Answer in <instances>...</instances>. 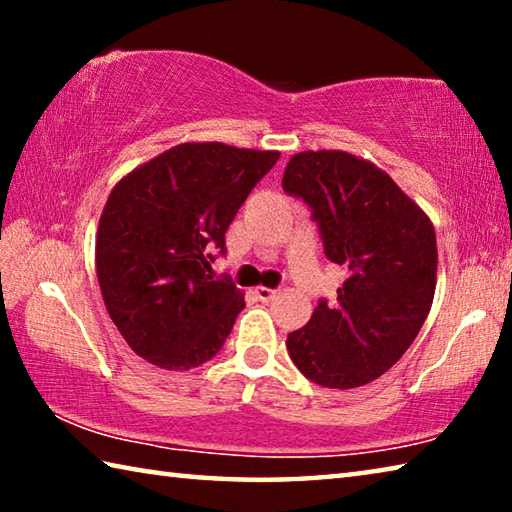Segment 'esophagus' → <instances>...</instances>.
<instances>
[{
    "mask_svg": "<svg viewBox=\"0 0 512 512\" xmlns=\"http://www.w3.org/2000/svg\"><path fill=\"white\" fill-rule=\"evenodd\" d=\"M253 293H255V296H257L259 300H262V302H268V300L275 298L277 291H275V289H268V287H257Z\"/></svg>",
    "mask_w": 512,
    "mask_h": 512,
    "instance_id": "34e87169",
    "label": "esophagus"
}]
</instances>
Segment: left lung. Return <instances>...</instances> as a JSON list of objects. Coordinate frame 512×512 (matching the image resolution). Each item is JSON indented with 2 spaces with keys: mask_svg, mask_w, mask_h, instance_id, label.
<instances>
[{
  "mask_svg": "<svg viewBox=\"0 0 512 512\" xmlns=\"http://www.w3.org/2000/svg\"><path fill=\"white\" fill-rule=\"evenodd\" d=\"M284 192L314 210L325 255L350 277L287 336L291 361L325 388L366 386L415 341L436 293V230L402 187L359 155L320 149L289 160Z\"/></svg>",
  "mask_w": 512,
  "mask_h": 512,
  "instance_id": "left-lung-1",
  "label": "left lung"
}]
</instances>
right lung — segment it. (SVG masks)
<instances>
[{
	"instance_id": "add662e5",
	"label": "right lung",
	"mask_w": 512,
	"mask_h": 512,
	"mask_svg": "<svg viewBox=\"0 0 512 512\" xmlns=\"http://www.w3.org/2000/svg\"><path fill=\"white\" fill-rule=\"evenodd\" d=\"M280 151L183 142L128 171L103 205L94 264L106 309L137 357L164 370L210 361L244 291L214 280L210 248Z\"/></svg>"
}]
</instances>
